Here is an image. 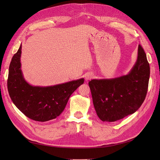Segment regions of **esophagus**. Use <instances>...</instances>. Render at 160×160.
<instances>
[{
    "label": "esophagus",
    "instance_id": "1",
    "mask_svg": "<svg viewBox=\"0 0 160 160\" xmlns=\"http://www.w3.org/2000/svg\"><path fill=\"white\" fill-rule=\"evenodd\" d=\"M93 75H92V73H89H89H87L85 75V79L86 81H89V80H90V79L93 78Z\"/></svg>",
    "mask_w": 160,
    "mask_h": 160
}]
</instances>
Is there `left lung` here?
Instances as JSON below:
<instances>
[{
    "label": "left lung",
    "mask_w": 160,
    "mask_h": 160,
    "mask_svg": "<svg viewBox=\"0 0 160 160\" xmlns=\"http://www.w3.org/2000/svg\"><path fill=\"white\" fill-rule=\"evenodd\" d=\"M149 74L146 54L139 45L137 61L128 74L91 80L89 85L99 118L113 122L135 113L146 97Z\"/></svg>",
    "instance_id": "1"
}]
</instances>
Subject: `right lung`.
<instances>
[{
    "label": "right lung",
    "mask_w": 160,
    "mask_h": 160,
    "mask_svg": "<svg viewBox=\"0 0 160 160\" xmlns=\"http://www.w3.org/2000/svg\"><path fill=\"white\" fill-rule=\"evenodd\" d=\"M21 49V45L9 66L7 87L11 99L23 114L32 120L45 122L55 119L63 111L71 94L83 84L84 79L51 86H32L23 77Z\"/></svg>",
    "instance_id": "1"
}]
</instances>
